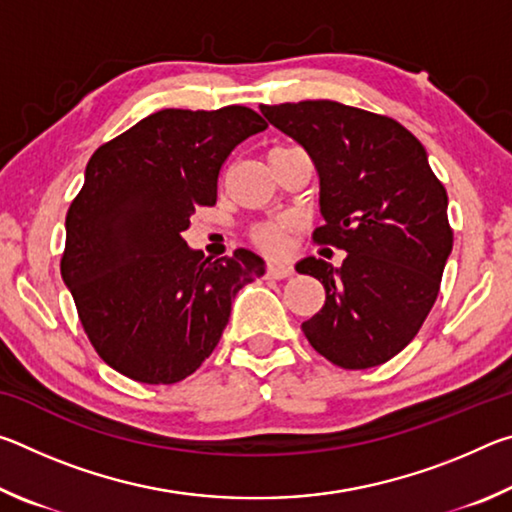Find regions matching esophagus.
<instances>
[{"instance_id": "34e87169", "label": "esophagus", "mask_w": 512, "mask_h": 512, "mask_svg": "<svg viewBox=\"0 0 512 512\" xmlns=\"http://www.w3.org/2000/svg\"><path fill=\"white\" fill-rule=\"evenodd\" d=\"M293 275V266L291 264H268L266 266V277H273V280H284V277Z\"/></svg>"}]
</instances>
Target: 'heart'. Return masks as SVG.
<instances>
[{"instance_id":"1","label":"heart","mask_w":512,"mask_h":512,"mask_svg":"<svg viewBox=\"0 0 512 512\" xmlns=\"http://www.w3.org/2000/svg\"><path fill=\"white\" fill-rule=\"evenodd\" d=\"M291 228H293V219H289V216H282V219L262 221V223L253 225L248 232V237L259 250L275 255L284 248V239H287V232Z\"/></svg>"}]
</instances>
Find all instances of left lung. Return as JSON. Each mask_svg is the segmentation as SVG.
<instances>
[{
    "label": "left lung",
    "instance_id": "left-lung-1",
    "mask_svg": "<svg viewBox=\"0 0 512 512\" xmlns=\"http://www.w3.org/2000/svg\"><path fill=\"white\" fill-rule=\"evenodd\" d=\"M259 110L316 164L325 223L314 241L348 253L341 268L316 257L296 266L325 287L323 309L302 332L334 366L386 363L420 332L454 246L447 192L427 151L400 121L339 101Z\"/></svg>",
    "mask_w": 512,
    "mask_h": 512
}]
</instances>
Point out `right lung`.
<instances>
[{
    "label": "right lung",
    "instance_id": "1",
    "mask_svg": "<svg viewBox=\"0 0 512 512\" xmlns=\"http://www.w3.org/2000/svg\"><path fill=\"white\" fill-rule=\"evenodd\" d=\"M268 128L255 110L167 108L101 144L65 219L60 275L99 357L142 384H176L219 343L237 291L264 259H205L183 239L216 203L223 162Z\"/></svg>",
    "mask_w": 512,
    "mask_h": 512
}]
</instances>
